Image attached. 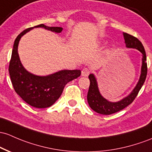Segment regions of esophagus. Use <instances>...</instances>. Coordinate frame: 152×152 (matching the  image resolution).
<instances>
[{
    "label": "esophagus",
    "mask_w": 152,
    "mask_h": 152,
    "mask_svg": "<svg viewBox=\"0 0 152 152\" xmlns=\"http://www.w3.org/2000/svg\"><path fill=\"white\" fill-rule=\"evenodd\" d=\"M90 73V70L88 68H84L81 71V76H88Z\"/></svg>",
    "instance_id": "1"
}]
</instances>
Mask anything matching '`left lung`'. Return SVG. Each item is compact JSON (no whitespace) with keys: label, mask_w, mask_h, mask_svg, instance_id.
Segmentation results:
<instances>
[{"label":"left lung","mask_w":152,"mask_h":152,"mask_svg":"<svg viewBox=\"0 0 152 152\" xmlns=\"http://www.w3.org/2000/svg\"><path fill=\"white\" fill-rule=\"evenodd\" d=\"M125 42L126 47L129 48H135L137 49L142 53V66H141V76L139 81L136 84V87L133 89L131 93L126 97L123 98L122 100L117 102H111L104 99L99 93L98 89L97 82L94 74H90L89 79L90 81V85L87 94V101L90 107L96 112L97 113L102 115H111L119 112L124 109L125 107L131 104L133 102L135 98L136 97L140 89L142 87L146 75H147V63H146V56L144 48L142 43L135 37L128 33H123Z\"/></svg>","instance_id":"obj_1"}]
</instances>
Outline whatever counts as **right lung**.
<instances>
[{"label": "right lung", "mask_w": 152, "mask_h": 152, "mask_svg": "<svg viewBox=\"0 0 152 152\" xmlns=\"http://www.w3.org/2000/svg\"><path fill=\"white\" fill-rule=\"evenodd\" d=\"M34 27H42L60 33L62 27L48 26L42 24ZM33 27L28 28L16 38L9 63L10 77L13 87L23 100L37 108L53 105L62 94L65 86L81 75L80 70H63L46 76H39L28 72L23 67L18 54V45L21 37Z\"/></svg>", "instance_id": "add662e5"}]
</instances>
